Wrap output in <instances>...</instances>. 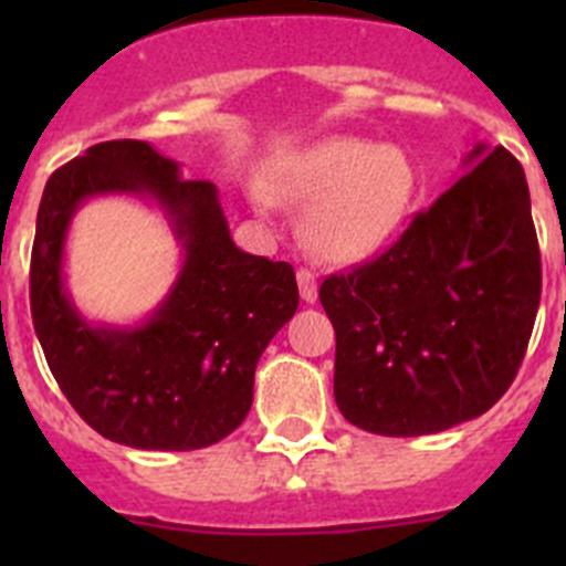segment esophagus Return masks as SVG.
I'll use <instances>...</instances> for the list:
<instances>
[{
	"mask_svg": "<svg viewBox=\"0 0 566 566\" xmlns=\"http://www.w3.org/2000/svg\"><path fill=\"white\" fill-rule=\"evenodd\" d=\"M295 279H298L301 298H304L306 304H315V301H317V276H315V273H312L310 268H298Z\"/></svg>",
	"mask_w": 566,
	"mask_h": 566,
	"instance_id": "obj_1",
	"label": "esophagus"
}]
</instances>
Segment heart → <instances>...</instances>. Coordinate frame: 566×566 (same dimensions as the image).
Masks as SVG:
<instances>
[{"label": "heart", "instance_id": "b5f03b06", "mask_svg": "<svg viewBox=\"0 0 566 566\" xmlns=\"http://www.w3.org/2000/svg\"><path fill=\"white\" fill-rule=\"evenodd\" d=\"M416 186V167L402 147L345 134L312 142L268 169L271 197L306 205L301 235L325 262H356L384 247L410 213ZM271 197L251 193L265 216Z\"/></svg>", "mask_w": 566, "mask_h": 566}]
</instances>
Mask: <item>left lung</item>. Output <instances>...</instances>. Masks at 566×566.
<instances>
[{
	"instance_id": "8db88e82",
	"label": "left lung",
	"mask_w": 566,
	"mask_h": 566,
	"mask_svg": "<svg viewBox=\"0 0 566 566\" xmlns=\"http://www.w3.org/2000/svg\"><path fill=\"white\" fill-rule=\"evenodd\" d=\"M465 169L384 254L319 284L336 405L375 436L476 419L526 356L542 293L526 175L501 145L473 147Z\"/></svg>"
}]
</instances>
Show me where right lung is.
I'll use <instances>...</instances> for the list:
<instances>
[{"label": "right lung", "instance_id": "1", "mask_svg": "<svg viewBox=\"0 0 566 566\" xmlns=\"http://www.w3.org/2000/svg\"><path fill=\"white\" fill-rule=\"evenodd\" d=\"M98 192L156 198L187 260L168 301L136 329H95L61 282L75 208ZM32 323L51 375L95 432L147 452H191L230 436L251 408L268 342L298 310L290 262L232 243L210 180H182L147 142L90 147L45 182L30 265Z\"/></svg>", "mask_w": 566, "mask_h": 566}]
</instances>
